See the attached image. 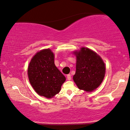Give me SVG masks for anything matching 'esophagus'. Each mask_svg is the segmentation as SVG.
<instances>
[{"label":"esophagus","instance_id":"obj_1","mask_svg":"<svg viewBox=\"0 0 130 130\" xmlns=\"http://www.w3.org/2000/svg\"><path fill=\"white\" fill-rule=\"evenodd\" d=\"M67 78L68 80H70L71 78V75L70 74H67Z\"/></svg>","mask_w":130,"mask_h":130}]
</instances>
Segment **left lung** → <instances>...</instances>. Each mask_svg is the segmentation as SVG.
<instances>
[{"mask_svg":"<svg viewBox=\"0 0 130 130\" xmlns=\"http://www.w3.org/2000/svg\"><path fill=\"white\" fill-rule=\"evenodd\" d=\"M74 53L76 56V71L73 80L79 89L87 92L94 91L104 78V63L100 56L88 48L82 47Z\"/></svg>","mask_w":130,"mask_h":130,"instance_id":"obj_1","label":"left lung"}]
</instances>
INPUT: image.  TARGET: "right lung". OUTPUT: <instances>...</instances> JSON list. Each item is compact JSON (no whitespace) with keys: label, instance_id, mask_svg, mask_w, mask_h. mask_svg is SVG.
Returning <instances> with one entry per match:
<instances>
[{"label":"right lung","instance_id":"1","mask_svg":"<svg viewBox=\"0 0 130 130\" xmlns=\"http://www.w3.org/2000/svg\"><path fill=\"white\" fill-rule=\"evenodd\" d=\"M54 56L49 48L37 52L30 62L27 70L29 82L35 91L47 99L61 90L66 77L54 64Z\"/></svg>","mask_w":130,"mask_h":130}]
</instances>
